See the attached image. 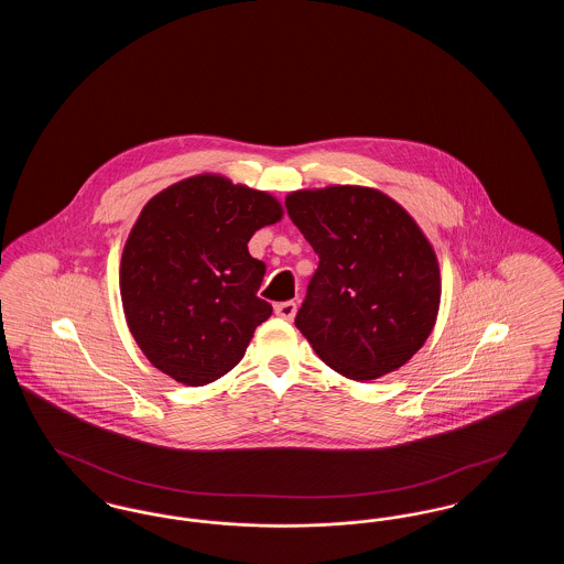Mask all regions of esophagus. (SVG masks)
<instances>
[{
	"label": "esophagus",
	"instance_id": "obj_1",
	"mask_svg": "<svg viewBox=\"0 0 564 564\" xmlns=\"http://www.w3.org/2000/svg\"><path fill=\"white\" fill-rule=\"evenodd\" d=\"M295 311H297V304L292 302V300L279 302V304L274 306V313H276L281 319H285V322H292V319H294Z\"/></svg>",
	"mask_w": 564,
	"mask_h": 564
}]
</instances>
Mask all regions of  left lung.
<instances>
[{
	"mask_svg": "<svg viewBox=\"0 0 564 564\" xmlns=\"http://www.w3.org/2000/svg\"><path fill=\"white\" fill-rule=\"evenodd\" d=\"M285 207L319 256L295 327L352 380L402 368L440 306V269L421 228L382 192L357 186L300 189Z\"/></svg>",
	"mask_w": 564,
	"mask_h": 564,
	"instance_id": "left-lung-1",
	"label": "left lung"
}]
</instances>
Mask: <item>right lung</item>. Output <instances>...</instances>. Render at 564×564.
<instances>
[{"label":"right lung","mask_w":564,"mask_h":564,"mask_svg":"<svg viewBox=\"0 0 564 564\" xmlns=\"http://www.w3.org/2000/svg\"><path fill=\"white\" fill-rule=\"evenodd\" d=\"M281 205L217 175H196L156 194L124 245L120 292L139 349L189 387L214 382L245 355L272 315L258 297L267 264L249 256L256 230Z\"/></svg>","instance_id":"1"}]
</instances>
